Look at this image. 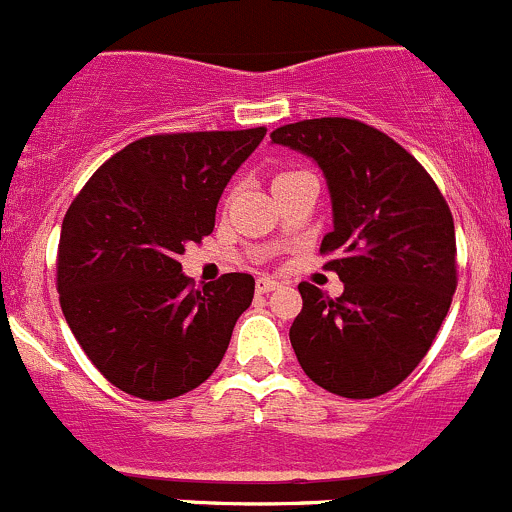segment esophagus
Returning <instances> with one entry per match:
<instances>
[{"instance_id": "obj_1", "label": "esophagus", "mask_w": 512, "mask_h": 512, "mask_svg": "<svg viewBox=\"0 0 512 512\" xmlns=\"http://www.w3.org/2000/svg\"><path fill=\"white\" fill-rule=\"evenodd\" d=\"M276 288H278V281H273V278H268V276H258L256 278V291L258 293L276 291Z\"/></svg>"}]
</instances>
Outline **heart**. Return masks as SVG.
I'll use <instances>...</instances> for the list:
<instances>
[{
    "label": "heart",
    "instance_id": "obj_1",
    "mask_svg": "<svg viewBox=\"0 0 512 512\" xmlns=\"http://www.w3.org/2000/svg\"><path fill=\"white\" fill-rule=\"evenodd\" d=\"M286 174H291V171H283V174H278V176H276V179H281V176H286Z\"/></svg>",
    "mask_w": 512,
    "mask_h": 512
}]
</instances>
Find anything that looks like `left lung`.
<instances>
[{"label": "left lung", "mask_w": 512, "mask_h": 512, "mask_svg": "<svg viewBox=\"0 0 512 512\" xmlns=\"http://www.w3.org/2000/svg\"><path fill=\"white\" fill-rule=\"evenodd\" d=\"M273 144L311 156L333 201L331 256L343 293L298 283L303 308L291 346L316 386L376 398L406 381L433 346L455 286L453 214L430 174L398 141L346 116L286 124Z\"/></svg>", "instance_id": "obj_1"}]
</instances>
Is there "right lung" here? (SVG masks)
Here are the masks:
<instances>
[{
  "label": "right lung",
  "mask_w": 512,
  "mask_h": 512,
  "mask_svg": "<svg viewBox=\"0 0 512 512\" xmlns=\"http://www.w3.org/2000/svg\"><path fill=\"white\" fill-rule=\"evenodd\" d=\"M266 136L181 131L131 141L67 209L57 251L64 318L96 371L129 396L169 401L199 388L254 301L251 273L194 288L186 244L214 231L234 171Z\"/></svg>",
  "instance_id": "right-lung-1"
}]
</instances>
